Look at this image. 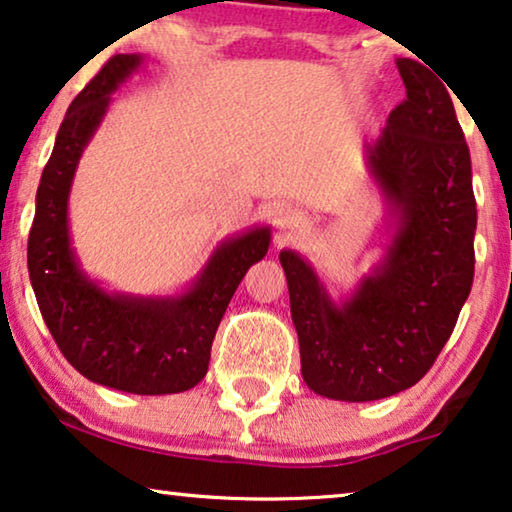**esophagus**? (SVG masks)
<instances>
[{"label":"esophagus","mask_w":512,"mask_h":512,"mask_svg":"<svg viewBox=\"0 0 512 512\" xmlns=\"http://www.w3.org/2000/svg\"><path fill=\"white\" fill-rule=\"evenodd\" d=\"M303 226V216H300V212H296V209H282L279 212V228L282 230H296Z\"/></svg>","instance_id":"34e87169"}]
</instances>
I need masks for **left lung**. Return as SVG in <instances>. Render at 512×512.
<instances>
[{
	"label": "left lung",
	"mask_w": 512,
	"mask_h": 512,
	"mask_svg": "<svg viewBox=\"0 0 512 512\" xmlns=\"http://www.w3.org/2000/svg\"><path fill=\"white\" fill-rule=\"evenodd\" d=\"M396 67L408 100L363 153L384 207L380 258L333 296L307 258L279 251L300 373L333 401H380L422 380L473 284L478 209L450 86L415 60Z\"/></svg>",
	"instance_id": "left-lung-1"
}]
</instances>
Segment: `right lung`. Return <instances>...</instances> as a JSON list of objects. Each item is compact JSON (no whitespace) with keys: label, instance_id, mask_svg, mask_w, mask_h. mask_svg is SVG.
Here are the masks:
<instances>
[{"label":"right lung","instance_id":"right-lung-1","mask_svg":"<svg viewBox=\"0 0 512 512\" xmlns=\"http://www.w3.org/2000/svg\"><path fill=\"white\" fill-rule=\"evenodd\" d=\"M144 55H114L74 97L37 188L27 270L53 340L90 382L139 396L179 394L207 375L223 312L251 265L270 247V226H254L216 244L179 293L142 296L104 289L83 270L69 233V193L111 95L139 72Z\"/></svg>","mask_w":512,"mask_h":512}]
</instances>
